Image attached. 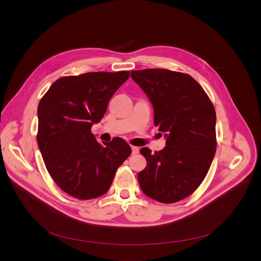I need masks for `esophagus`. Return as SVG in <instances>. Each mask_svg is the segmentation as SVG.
I'll return each mask as SVG.
<instances>
[{"label":"esophagus","instance_id":"obj_1","mask_svg":"<svg viewBox=\"0 0 261 261\" xmlns=\"http://www.w3.org/2000/svg\"><path fill=\"white\" fill-rule=\"evenodd\" d=\"M131 150H132V154H137L139 152V148L137 146H134V145L131 146Z\"/></svg>","mask_w":261,"mask_h":261}]
</instances>
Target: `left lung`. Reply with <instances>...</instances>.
Wrapping results in <instances>:
<instances>
[{"label":"left lung","mask_w":261,"mask_h":261,"mask_svg":"<svg viewBox=\"0 0 261 261\" xmlns=\"http://www.w3.org/2000/svg\"><path fill=\"white\" fill-rule=\"evenodd\" d=\"M132 80L154 108V124L166 145L140 150L146 166L138 173L142 192L171 203L192 194L205 177L216 153V113L201 86L188 74L166 69L131 71Z\"/></svg>","instance_id":"left-lung-1"}]
</instances>
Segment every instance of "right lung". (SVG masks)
<instances>
[{"label":"right lung","instance_id":"1","mask_svg":"<svg viewBox=\"0 0 261 261\" xmlns=\"http://www.w3.org/2000/svg\"><path fill=\"white\" fill-rule=\"evenodd\" d=\"M129 75V71H120L61 77L39 102V150L55 182L73 197L87 200L105 194L131 154L124 139L102 145L91 132Z\"/></svg>","mask_w":261,"mask_h":261}]
</instances>
